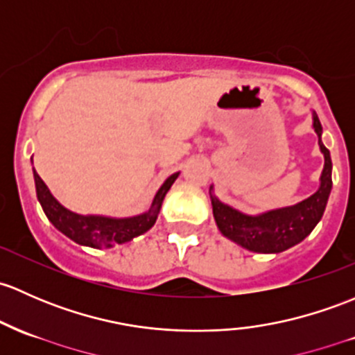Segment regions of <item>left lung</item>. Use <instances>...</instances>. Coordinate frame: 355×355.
Here are the masks:
<instances>
[{
	"instance_id": "1",
	"label": "left lung",
	"mask_w": 355,
	"mask_h": 355,
	"mask_svg": "<svg viewBox=\"0 0 355 355\" xmlns=\"http://www.w3.org/2000/svg\"><path fill=\"white\" fill-rule=\"evenodd\" d=\"M311 128L318 136L320 151L325 159L316 192L293 206L268 209L259 214H246L219 200L214 193V185H211L209 197H211L212 216L223 236L248 252L281 253L291 246L301 243L315 230L325 212L331 192V158L330 151L322 141L323 129L315 110L311 112Z\"/></svg>"
}]
</instances>
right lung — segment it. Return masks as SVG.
<instances>
[{"mask_svg":"<svg viewBox=\"0 0 355 355\" xmlns=\"http://www.w3.org/2000/svg\"><path fill=\"white\" fill-rule=\"evenodd\" d=\"M180 171L170 175L162 187L156 190L148 211L141 214L129 216V218H114V216L103 214H78V212L69 211L68 207L62 206L44 184L42 178L33 170V180H35L37 199L46 212L47 219L58 231H61L64 236L73 240L74 243L81 246H89V248H112L115 245L128 243L132 238L146 233L155 226L158 219L162 204L165 196L170 190L173 182L177 180Z\"/></svg>","mask_w":355,"mask_h":355,"instance_id":"1","label":"right lung"}]
</instances>
